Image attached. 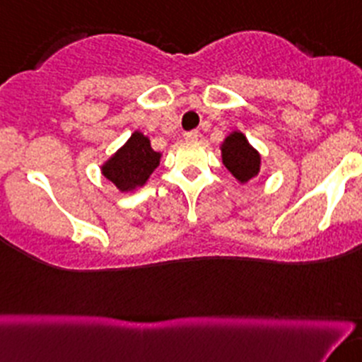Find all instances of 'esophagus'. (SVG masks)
<instances>
[{"instance_id":"obj_1","label":"esophagus","mask_w":362,"mask_h":362,"mask_svg":"<svg viewBox=\"0 0 362 362\" xmlns=\"http://www.w3.org/2000/svg\"><path fill=\"white\" fill-rule=\"evenodd\" d=\"M184 138L185 140H189V141H196L199 138V131H187V133L184 134Z\"/></svg>"}]
</instances>
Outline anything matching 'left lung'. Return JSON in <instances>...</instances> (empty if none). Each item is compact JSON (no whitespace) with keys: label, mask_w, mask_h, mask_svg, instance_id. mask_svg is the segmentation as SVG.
<instances>
[{"label":"left lung","mask_w":362,"mask_h":362,"mask_svg":"<svg viewBox=\"0 0 362 362\" xmlns=\"http://www.w3.org/2000/svg\"><path fill=\"white\" fill-rule=\"evenodd\" d=\"M222 164L240 182L247 184L261 173V154L242 131H231L221 144Z\"/></svg>","instance_id":"obj_1"}]
</instances>
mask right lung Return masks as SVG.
I'll list each match as a JSON object with an SVG mask.
<instances>
[{
  "instance_id": "obj_1",
  "label": "right lung",
  "mask_w": 362,
  "mask_h": 362,
  "mask_svg": "<svg viewBox=\"0 0 362 362\" xmlns=\"http://www.w3.org/2000/svg\"><path fill=\"white\" fill-rule=\"evenodd\" d=\"M160 158L163 154L152 148L151 138L134 131L126 144L101 164V175L120 192H133L147 184Z\"/></svg>"
}]
</instances>
